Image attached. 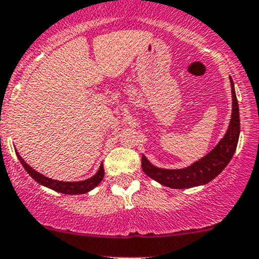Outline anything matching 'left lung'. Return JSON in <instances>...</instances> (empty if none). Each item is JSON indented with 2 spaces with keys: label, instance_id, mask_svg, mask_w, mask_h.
Instances as JSON below:
<instances>
[{
  "label": "left lung",
  "instance_id": "obj_1",
  "mask_svg": "<svg viewBox=\"0 0 259 259\" xmlns=\"http://www.w3.org/2000/svg\"><path fill=\"white\" fill-rule=\"evenodd\" d=\"M229 79L232 89V117L225 137L203 158L182 169L158 168L153 166L146 156H142V169L148 177L169 188H191L210 182L227 167L236 152L241 131L238 101L233 81L231 77Z\"/></svg>",
  "mask_w": 259,
  "mask_h": 259
}]
</instances>
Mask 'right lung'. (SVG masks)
<instances>
[{
  "instance_id": "right-lung-1",
  "label": "right lung",
  "mask_w": 259,
  "mask_h": 259,
  "mask_svg": "<svg viewBox=\"0 0 259 259\" xmlns=\"http://www.w3.org/2000/svg\"><path fill=\"white\" fill-rule=\"evenodd\" d=\"M17 154L18 159H20L21 164L25 167L26 172L33 178L36 182H38L39 185L45 186V187H49L51 189L56 192H60V193H65V194H83L90 192L91 189H93L95 187H97L98 185L101 183V181L103 180V176H105V169H103V164H101L100 169L97 170L93 177L89 178V180L84 181H79V182H62V181H57V180H52V178L46 177V176L41 175L37 170H34L32 167L28 166L27 163L25 162V159L18 154V152H16Z\"/></svg>"
}]
</instances>
